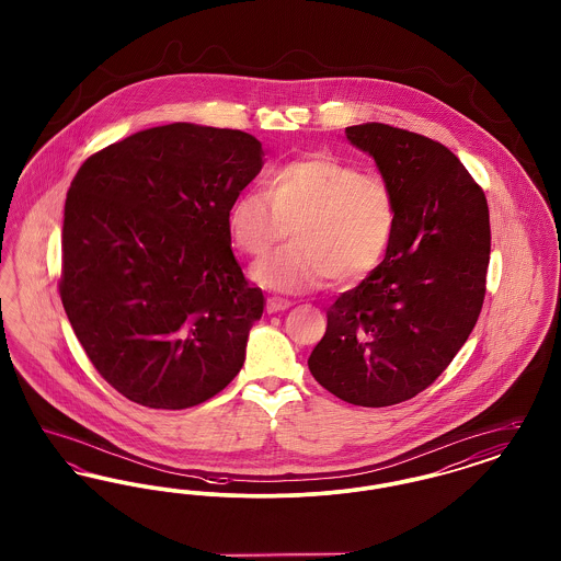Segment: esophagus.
<instances>
[{"instance_id": "1", "label": "esophagus", "mask_w": 561, "mask_h": 561, "mask_svg": "<svg viewBox=\"0 0 561 561\" xmlns=\"http://www.w3.org/2000/svg\"><path fill=\"white\" fill-rule=\"evenodd\" d=\"M293 307V300H286V298H267V313H279V311H286Z\"/></svg>"}]
</instances>
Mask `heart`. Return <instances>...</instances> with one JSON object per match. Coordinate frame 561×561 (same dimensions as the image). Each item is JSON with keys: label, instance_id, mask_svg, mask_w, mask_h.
Returning <instances> with one entry per match:
<instances>
[{"label": "heart", "instance_id": "heart-1", "mask_svg": "<svg viewBox=\"0 0 561 561\" xmlns=\"http://www.w3.org/2000/svg\"><path fill=\"white\" fill-rule=\"evenodd\" d=\"M229 233L241 252L263 256L252 277L275 293H309L325 284L357 282L378 267L398 227L396 195L376 174L332 156H311L279 165L268 193H240L227 214Z\"/></svg>", "mask_w": 561, "mask_h": 561}]
</instances>
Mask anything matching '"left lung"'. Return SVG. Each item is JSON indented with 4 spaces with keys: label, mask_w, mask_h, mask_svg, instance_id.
I'll return each instance as SVG.
<instances>
[{
    "label": "left lung",
    "mask_w": 561,
    "mask_h": 561,
    "mask_svg": "<svg viewBox=\"0 0 561 561\" xmlns=\"http://www.w3.org/2000/svg\"><path fill=\"white\" fill-rule=\"evenodd\" d=\"M345 134L393 188L398 227L385 261L325 311L309 370L339 400L382 408L427 389L476 328L490 214L483 191L444 145L385 124Z\"/></svg>",
    "instance_id": "left-lung-1"
}]
</instances>
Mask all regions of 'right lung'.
Instances as JSON below:
<instances>
[{"label": "right lung", "instance_id": "add662e5", "mask_svg": "<svg viewBox=\"0 0 561 561\" xmlns=\"http://www.w3.org/2000/svg\"><path fill=\"white\" fill-rule=\"evenodd\" d=\"M263 156L252 134L176 122L108 145L76 174L60 298L124 398L183 410L240 373L265 296L241 273L227 214Z\"/></svg>", "mask_w": 561, "mask_h": 561}]
</instances>
